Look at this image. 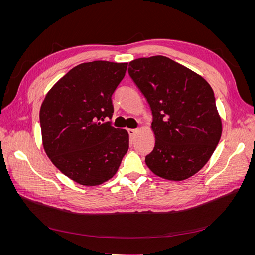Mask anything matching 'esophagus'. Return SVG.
<instances>
[{"mask_svg": "<svg viewBox=\"0 0 255 255\" xmlns=\"http://www.w3.org/2000/svg\"><path fill=\"white\" fill-rule=\"evenodd\" d=\"M128 133L130 138H133L136 135V133H137V128H128Z\"/></svg>", "mask_w": 255, "mask_h": 255, "instance_id": "obj_1", "label": "esophagus"}]
</instances>
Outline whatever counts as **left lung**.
I'll return each mask as SVG.
<instances>
[{"instance_id": "left-lung-1", "label": "left lung", "mask_w": 255, "mask_h": 255, "mask_svg": "<svg viewBox=\"0 0 255 255\" xmlns=\"http://www.w3.org/2000/svg\"><path fill=\"white\" fill-rule=\"evenodd\" d=\"M128 70L153 116L155 145L145 156L146 166L167 180L194 175L212 156L222 132L210 84L161 55L135 59Z\"/></svg>"}]
</instances>
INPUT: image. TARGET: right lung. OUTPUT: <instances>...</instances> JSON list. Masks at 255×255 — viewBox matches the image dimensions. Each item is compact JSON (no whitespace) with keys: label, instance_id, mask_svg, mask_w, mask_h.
<instances>
[{"label":"right lung","instance_id":"obj_1","mask_svg":"<svg viewBox=\"0 0 255 255\" xmlns=\"http://www.w3.org/2000/svg\"><path fill=\"white\" fill-rule=\"evenodd\" d=\"M128 63L95 60L72 68L48 92L39 119L43 148L74 182L95 186L117 172L128 150V134L111 121L112 96Z\"/></svg>","mask_w":255,"mask_h":255}]
</instances>
